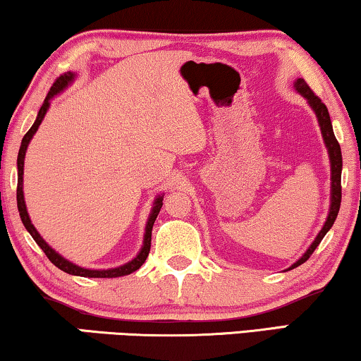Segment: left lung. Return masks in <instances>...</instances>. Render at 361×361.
Instances as JSON below:
<instances>
[{
	"instance_id": "1",
	"label": "left lung",
	"mask_w": 361,
	"mask_h": 361,
	"mask_svg": "<svg viewBox=\"0 0 361 361\" xmlns=\"http://www.w3.org/2000/svg\"><path fill=\"white\" fill-rule=\"evenodd\" d=\"M294 90H296L298 93L307 101V104L311 106V109L314 111V114H316V118H317L319 128H321L324 144H326L329 160H331V206H329L327 219H326V222H324L321 232L317 233L316 238H314V242L307 247V250L304 252V255L299 258L296 263H293L288 270H293V268L302 265V263L312 255V252L316 250L317 245L324 238V235L331 231V227L334 226L335 219H337V214L340 209V201H342V186H340V180H342V150H340L338 142H337V139H335L329 111L326 108V104H324L322 101L312 93L311 88H309L307 83L302 78H298L296 81H294Z\"/></svg>"
}]
</instances>
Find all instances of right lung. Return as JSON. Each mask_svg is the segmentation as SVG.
I'll list each match as a JSON object with an SVG mask.
<instances>
[{"instance_id": "add662e5", "label": "right lung", "mask_w": 361, "mask_h": 361, "mask_svg": "<svg viewBox=\"0 0 361 361\" xmlns=\"http://www.w3.org/2000/svg\"><path fill=\"white\" fill-rule=\"evenodd\" d=\"M75 78H77V73L73 72H67L63 73L62 77H59L57 81L52 85V88H50L49 94L45 96L42 106H40L39 109V114L37 118H35L32 128L27 130V134L23 137V142H21V147H19V154H18V211H19V216H21V221L24 227H26L27 232L32 235V238L35 240V243L42 248L45 255L50 262L54 263L55 267L60 268V270L68 273V275H75V276H85V278H118V276H126V275H130V273H134L135 270H139V268L144 265V262L147 260V257H149V252H150V242H152V227H154V222L157 219V216H159V212L161 209V204H164V195H159L154 200V206H152L150 209V214H149V219H147V224H145V232H144V242H142V247L137 255L132 258L130 262L124 263V265L121 267H116V268H108V270H91V268H85V267H80L77 263L67 260V258L60 255L59 252H55L52 247L49 245L47 242L44 240L42 235L37 232L35 229L32 221H30L29 217V212H27V207H26V201H24V183H23V175H24V159H26V152H27V147H29V142L32 140V137L35 132H37L40 123H42V119L45 118V114H47V111L50 108V101H52L55 96L59 93H62L65 88H68V85H72Z\"/></svg>"}]
</instances>
